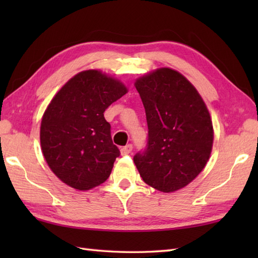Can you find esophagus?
I'll list each match as a JSON object with an SVG mask.
<instances>
[{
    "label": "esophagus",
    "instance_id": "34e87169",
    "mask_svg": "<svg viewBox=\"0 0 258 258\" xmlns=\"http://www.w3.org/2000/svg\"><path fill=\"white\" fill-rule=\"evenodd\" d=\"M133 150V145L132 144H127L126 146H123L122 149H120V154L122 155H128Z\"/></svg>",
    "mask_w": 258,
    "mask_h": 258
}]
</instances>
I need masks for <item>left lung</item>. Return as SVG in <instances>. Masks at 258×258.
<instances>
[{
	"mask_svg": "<svg viewBox=\"0 0 258 258\" xmlns=\"http://www.w3.org/2000/svg\"><path fill=\"white\" fill-rule=\"evenodd\" d=\"M149 138L134 163L144 182L164 193L189 184L210 158L213 124L204 101L177 71L162 68L138 79Z\"/></svg>",
	"mask_w": 258,
	"mask_h": 258,
	"instance_id": "left-lung-1",
	"label": "left lung"
}]
</instances>
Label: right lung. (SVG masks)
<instances>
[{"label":"right lung","mask_w":258,"mask_h":258,"mask_svg":"<svg viewBox=\"0 0 258 258\" xmlns=\"http://www.w3.org/2000/svg\"><path fill=\"white\" fill-rule=\"evenodd\" d=\"M126 93L120 81L89 70L53 97L42 117L40 140L47 165L63 183L87 190L108 178L120 153L104 112Z\"/></svg>","instance_id":"add662e5"}]
</instances>
